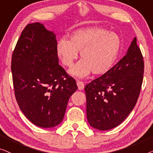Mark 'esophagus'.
<instances>
[{"label":"esophagus","instance_id":"esophagus-1","mask_svg":"<svg viewBox=\"0 0 153 153\" xmlns=\"http://www.w3.org/2000/svg\"><path fill=\"white\" fill-rule=\"evenodd\" d=\"M77 85L79 90H82L84 88H85V84H84L83 82L82 81H77Z\"/></svg>","mask_w":153,"mask_h":153}]
</instances>
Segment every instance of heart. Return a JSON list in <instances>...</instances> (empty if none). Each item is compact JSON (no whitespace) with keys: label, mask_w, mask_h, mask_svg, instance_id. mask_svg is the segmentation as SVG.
Segmentation results:
<instances>
[{"label":"heart","mask_w":153,"mask_h":153,"mask_svg":"<svg viewBox=\"0 0 153 153\" xmlns=\"http://www.w3.org/2000/svg\"><path fill=\"white\" fill-rule=\"evenodd\" d=\"M121 41L114 33L100 27L77 30L69 39H62L57 42V55L64 66L71 67L78 56L80 61L69 71L71 76L82 78L93 72L104 75L110 71L119 57Z\"/></svg>","instance_id":"1"}]
</instances>
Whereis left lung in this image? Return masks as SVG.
Returning a JSON list of instances; mask_svg holds the SVG:
<instances>
[{
  "mask_svg": "<svg viewBox=\"0 0 153 153\" xmlns=\"http://www.w3.org/2000/svg\"><path fill=\"white\" fill-rule=\"evenodd\" d=\"M143 71V56L134 37L126 55L108 73L85 86L90 126L108 130L126 119L138 100Z\"/></svg>",
  "mask_w": 153,
  "mask_h": 153,
  "instance_id": "8db88e82",
  "label": "left lung"
}]
</instances>
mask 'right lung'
Wrapping results in <instances>:
<instances>
[{
	"label": "right lung",
	"instance_id": "right-lung-1",
	"mask_svg": "<svg viewBox=\"0 0 153 153\" xmlns=\"http://www.w3.org/2000/svg\"><path fill=\"white\" fill-rule=\"evenodd\" d=\"M53 32L40 23L27 25L12 53V73L19 108L33 124L57 126L64 119L76 82L59 64Z\"/></svg>",
	"mask_w": 153,
	"mask_h": 153
}]
</instances>
